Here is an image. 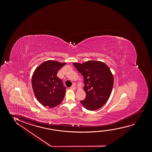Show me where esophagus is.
Listing matches in <instances>:
<instances>
[{
    "label": "esophagus",
    "instance_id": "1",
    "mask_svg": "<svg viewBox=\"0 0 152 152\" xmlns=\"http://www.w3.org/2000/svg\"><path fill=\"white\" fill-rule=\"evenodd\" d=\"M71 89L72 90L76 89V86H75L74 85L72 86L71 87Z\"/></svg>",
    "mask_w": 152,
    "mask_h": 152
}]
</instances>
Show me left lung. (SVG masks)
Wrapping results in <instances>:
<instances>
[{
	"instance_id": "obj_1",
	"label": "left lung",
	"mask_w": 152,
	"mask_h": 152,
	"mask_svg": "<svg viewBox=\"0 0 152 152\" xmlns=\"http://www.w3.org/2000/svg\"><path fill=\"white\" fill-rule=\"evenodd\" d=\"M73 65L84 78L86 97L80 101L81 104L88 110L101 108L108 100L113 87L114 77L110 69L104 63L96 61Z\"/></svg>"
}]
</instances>
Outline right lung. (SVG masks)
Wrapping results in <instances>:
<instances>
[{"label":"right lung","instance_id":"obj_1","mask_svg":"<svg viewBox=\"0 0 152 152\" xmlns=\"http://www.w3.org/2000/svg\"><path fill=\"white\" fill-rule=\"evenodd\" d=\"M65 64L56 61H46L34 71L31 80L34 93L44 106L54 107L63 100L66 88L56 75Z\"/></svg>","mask_w":152,"mask_h":152}]
</instances>
